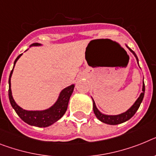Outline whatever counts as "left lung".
Returning <instances> with one entry per match:
<instances>
[{
    "mask_svg": "<svg viewBox=\"0 0 156 156\" xmlns=\"http://www.w3.org/2000/svg\"><path fill=\"white\" fill-rule=\"evenodd\" d=\"M126 47L129 48V50L134 55V56L136 58L137 63L139 64V60L138 58H137L136 55L133 51V50L129 48L128 46L126 45ZM140 97L137 98V100L135 101L134 104L130 107V108L126 111V112H123V113H120V114L118 115H106V114H103L100 111L98 110V108L96 106V104L94 102V99H93V109H94V112L95 116H97V118L99 120H101V122L105 123V124H107V125H118V124H121V123H124L127 120H129V119H131L135 115V113L136 112V111L138 110L139 107L140 105L141 102H142L143 98H144V91H145V86H144V82H143V88Z\"/></svg>",
    "mask_w": 156,
    "mask_h": 156,
    "instance_id": "obj_1",
    "label": "left lung"
}]
</instances>
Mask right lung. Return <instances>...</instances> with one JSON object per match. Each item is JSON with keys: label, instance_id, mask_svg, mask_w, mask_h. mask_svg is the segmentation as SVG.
Instances as JSON below:
<instances>
[{"label": "right lung", "instance_id": "obj_1", "mask_svg": "<svg viewBox=\"0 0 156 156\" xmlns=\"http://www.w3.org/2000/svg\"><path fill=\"white\" fill-rule=\"evenodd\" d=\"M31 46H41L40 44L38 43H35L32 44ZM22 55V54H20L17 58H16L15 62H14V66L12 70L10 75H9V98L10 103H11L12 107L14 108V110L17 113L18 116L22 119L25 123L28 124L31 126L36 127H41V128H46L50 125H53L54 123H55L57 120H59L66 112V109H67L68 103H69V100L71 96L72 93L74 91V85H70V86H67L65 89L60 92L59 96H58V99L55 101V103L52 105L51 107H50L49 108L44 109V110H36V111H30V110H25L22 108L21 107H20L16 101H14L12 95V90H11V77L13 72L14 66L16 65V62H17V60L19 59L20 57Z\"/></svg>", "mask_w": 156, "mask_h": 156}]
</instances>
